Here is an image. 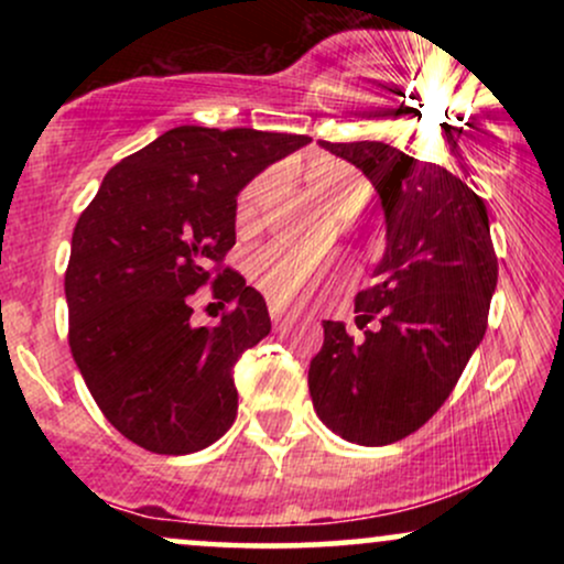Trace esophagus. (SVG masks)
Returning <instances> with one entry per match:
<instances>
[{
    "label": "esophagus",
    "mask_w": 564,
    "mask_h": 564,
    "mask_svg": "<svg viewBox=\"0 0 564 564\" xmlns=\"http://www.w3.org/2000/svg\"><path fill=\"white\" fill-rule=\"evenodd\" d=\"M270 318H273L278 328H281L283 326V307H278V304H270Z\"/></svg>",
    "instance_id": "obj_1"
}]
</instances>
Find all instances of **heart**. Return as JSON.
Returning <instances> with one entry per match:
<instances>
[{
	"label": "heart",
	"mask_w": 564,
	"mask_h": 564,
	"mask_svg": "<svg viewBox=\"0 0 564 564\" xmlns=\"http://www.w3.org/2000/svg\"><path fill=\"white\" fill-rule=\"evenodd\" d=\"M304 180H307V185L318 193L323 204L328 206V212L339 219H349L358 215L368 198V185L355 174L352 166L339 159H310L307 166H304ZM268 191V174L251 180V183L243 187L236 206V219L241 228H251V225L260 219ZM310 275H313V260H307L302 251L291 249V246L275 243L257 257V281H260V289L268 294V300H273L278 304L294 300V296L304 289V283L310 281Z\"/></svg>",
	"instance_id": "b5f03b06"
}]
</instances>
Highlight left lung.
Wrapping results in <instances>:
<instances>
[{"label": "left lung", "mask_w": 564, "mask_h": 564, "mask_svg": "<svg viewBox=\"0 0 564 564\" xmlns=\"http://www.w3.org/2000/svg\"><path fill=\"white\" fill-rule=\"evenodd\" d=\"M321 148L371 180L387 246L373 286L355 296L364 336L323 321L310 394L321 422L347 443L390 445L430 422L480 347L498 281L488 209L456 174L387 142Z\"/></svg>", "instance_id": "left-lung-1"}]
</instances>
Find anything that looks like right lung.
Listing matches in <instances>:
<instances>
[{
  "mask_svg": "<svg viewBox=\"0 0 564 564\" xmlns=\"http://www.w3.org/2000/svg\"><path fill=\"white\" fill-rule=\"evenodd\" d=\"M304 134L174 127L102 177L70 238L68 345L106 419L140 448L185 456L236 422L232 368L270 334L268 304L225 268L236 198L307 145ZM213 283L234 310L193 327L189 296Z\"/></svg>",
  "mask_w": 564,
  "mask_h": 564,
  "instance_id": "obj_1",
  "label": "right lung"
}]
</instances>
